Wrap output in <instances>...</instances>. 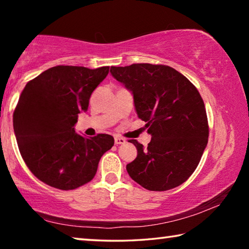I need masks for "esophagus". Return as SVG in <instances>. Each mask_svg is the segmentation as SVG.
Listing matches in <instances>:
<instances>
[{
  "mask_svg": "<svg viewBox=\"0 0 249 249\" xmlns=\"http://www.w3.org/2000/svg\"><path fill=\"white\" fill-rule=\"evenodd\" d=\"M114 142H115L116 145H121V144H125L126 140H125V138H123V137H121V136H115Z\"/></svg>",
  "mask_w": 249,
  "mask_h": 249,
  "instance_id": "34e87169",
  "label": "esophagus"
}]
</instances>
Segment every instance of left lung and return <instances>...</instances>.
<instances>
[{"label":"left lung","mask_w":249,"mask_h":249,"mask_svg":"<svg viewBox=\"0 0 249 249\" xmlns=\"http://www.w3.org/2000/svg\"><path fill=\"white\" fill-rule=\"evenodd\" d=\"M117 81L133 92L137 115L146 122L151 141L136 140L137 157L126 166L130 178L150 191L182 184L199 165L209 140L204 102L196 88L165 65L111 67Z\"/></svg>","instance_id":"left-lung-1"}]
</instances>
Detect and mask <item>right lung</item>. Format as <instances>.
I'll return each mask as SVG.
<instances>
[{"label":"right lung","mask_w":249,"mask_h":249,"mask_svg":"<svg viewBox=\"0 0 249 249\" xmlns=\"http://www.w3.org/2000/svg\"><path fill=\"white\" fill-rule=\"evenodd\" d=\"M108 70L56 66L28 81L20 93L13 113L19 153L32 174L50 187L68 191L90 182L101 157L114 145L111 135L86 138L73 128Z\"/></svg>","instance_id":"1"}]
</instances>
